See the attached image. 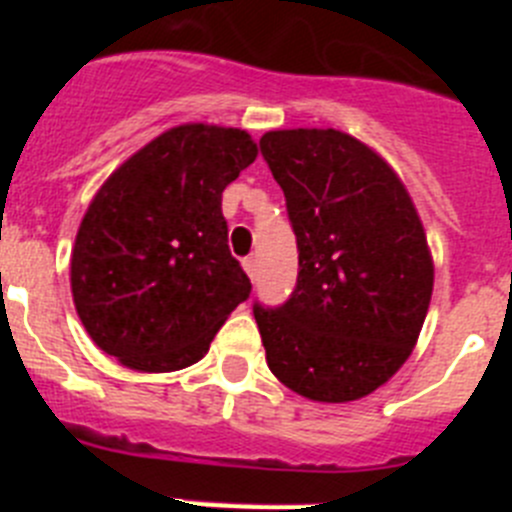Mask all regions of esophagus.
<instances>
[{
  "label": "esophagus",
  "instance_id": "esophagus-1",
  "mask_svg": "<svg viewBox=\"0 0 512 512\" xmlns=\"http://www.w3.org/2000/svg\"><path fill=\"white\" fill-rule=\"evenodd\" d=\"M256 256H246V259H243V269H246V274L251 279H256Z\"/></svg>",
  "mask_w": 512,
  "mask_h": 512
}]
</instances>
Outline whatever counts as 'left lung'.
Wrapping results in <instances>:
<instances>
[{
    "instance_id": "obj_1",
    "label": "left lung",
    "mask_w": 512,
    "mask_h": 512,
    "mask_svg": "<svg viewBox=\"0 0 512 512\" xmlns=\"http://www.w3.org/2000/svg\"><path fill=\"white\" fill-rule=\"evenodd\" d=\"M261 156L297 235V287L253 305L271 374L315 402H351L408 361L433 292V259L408 189L341 130H271Z\"/></svg>"
}]
</instances>
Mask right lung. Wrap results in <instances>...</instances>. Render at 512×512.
<instances>
[{"label":"right lung","instance_id":"1","mask_svg":"<svg viewBox=\"0 0 512 512\" xmlns=\"http://www.w3.org/2000/svg\"><path fill=\"white\" fill-rule=\"evenodd\" d=\"M259 156L246 130L187 122L94 194L71 251V295L104 354L176 372L207 354L251 279L230 256L223 189Z\"/></svg>","mask_w":512,"mask_h":512}]
</instances>
